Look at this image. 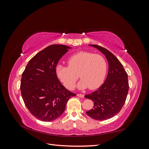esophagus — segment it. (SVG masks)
Masks as SVG:
<instances>
[{
    "instance_id": "obj_1",
    "label": "esophagus",
    "mask_w": 149,
    "mask_h": 149,
    "mask_svg": "<svg viewBox=\"0 0 149 149\" xmlns=\"http://www.w3.org/2000/svg\"><path fill=\"white\" fill-rule=\"evenodd\" d=\"M77 96L78 97H84V94H78Z\"/></svg>"
}]
</instances>
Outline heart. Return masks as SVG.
Instances as JSON below:
<instances>
[{"instance_id":"b5f03b06","label":"heart","mask_w":149,"mask_h":149,"mask_svg":"<svg viewBox=\"0 0 149 149\" xmlns=\"http://www.w3.org/2000/svg\"><path fill=\"white\" fill-rule=\"evenodd\" d=\"M68 66L58 65L56 74L65 86L72 89L78 78L79 89L98 88L104 80L107 72V62L102 55L89 52H79L71 56Z\"/></svg>"}]
</instances>
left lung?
I'll return each mask as SVG.
<instances>
[{
	"mask_svg": "<svg viewBox=\"0 0 149 149\" xmlns=\"http://www.w3.org/2000/svg\"><path fill=\"white\" fill-rule=\"evenodd\" d=\"M99 49L106 57L109 70L107 76L100 88L84 97L93 101V109L86 112L90 118L97 120L110 119L121 110L129 91L128 75L123 65L107 49L96 45H89Z\"/></svg>",
	"mask_w": 149,
	"mask_h": 149,
	"instance_id": "left-lung-1",
	"label": "left lung"
}]
</instances>
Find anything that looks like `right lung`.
<instances>
[{"label": "right lung", "mask_w": 149, "mask_h": 149, "mask_svg": "<svg viewBox=\"0 0 149 149\" xmlns=\"http://www.w3.org/2000/svg\"><path fill=\"white\" fill-rule=\"evenodd\" d=\"M70 47L52 45L29 61L22 75V98L30 113L42 121H52L63 113L70 98L69 91L58 79L56 67Z\"/></svg>", "instance_id": "add662e5"}]
</instances>
